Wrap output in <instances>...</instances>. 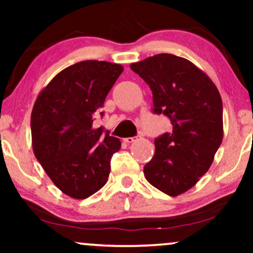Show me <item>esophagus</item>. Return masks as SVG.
<instances>
[{
	"instance_id": "34e87169",
	"label": "esophagus",
	"mask_w": 253,
	"mask_h": 253,
	"mask_svg": "<svg viewBox=\"0 0 253 253\" xmlns=\"http://www.w3.org/2000/svg\"><path fill=\"white\" fill-rule=\"evenodd\" d=\"M140 138V136H136V137H126V138H124V143H126V144H130V143H133V141H136V140H138Z\"/></svg>"
}]
</instances>
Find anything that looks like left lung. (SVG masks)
I'll return each instance as SVG.
<instances>
[{
	"label": "left lung",
	"instance_id": "obj_1",
	"mask_svg": "<svg viewBox=\"0 0 253 253\" xmlns=\"http://www.w3.org/2000/svg\"><path fill=\"white\" fill-rule=\"evenodd\" d=\"M130 68L150 85L153 112L165 114L172 124L170 132L155 139L145 177L166 195H182L209 171L222 143L220 93L205 72L172 54L154 55Z\"/></svg>",
	"mask_w": 253,
	"mask_h": 253
}]
</instances>
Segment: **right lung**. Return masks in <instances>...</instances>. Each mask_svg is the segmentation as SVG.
<instances>
[{
    "mask_svg": "<svg viewBox=\"0 0 253 253\" xmlns=\"http://www.w3.org/2000/svg\"><path fill=\"white\" fill-rule=\"evenodd\" d=\"M123 70L110 62H79L58 72L34 102V155L54 184L74 199L87 198L106 184L110 159L121 148L119 138L93 126V116Z\"/></svg>",
    "mask_w": 253,
    "mask_h": 253,
    "instance_id": "add662e5",
    "label": "right lung"
}]
</instances>
